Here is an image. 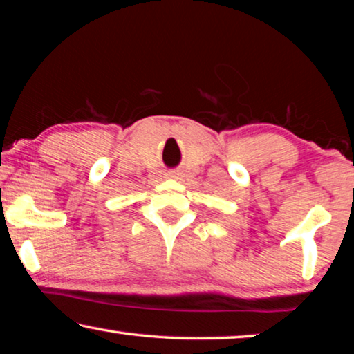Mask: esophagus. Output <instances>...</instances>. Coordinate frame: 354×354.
<instances>
[{"mask_svg": "<svg viewBox=\"0 0 354 354\" xmlns=\"http://www.w3.org/2000/svg\"><path fill=\"white\" fill-rule=\"evenodd\" d=\"M169 178H171V179H176V178H178V173H175V171L169 173Z\"/></svg>", "mask_w": 354, "mask_h": 354, "instance_id": "obj_1", "label": "esophagus"}]
</instances>
